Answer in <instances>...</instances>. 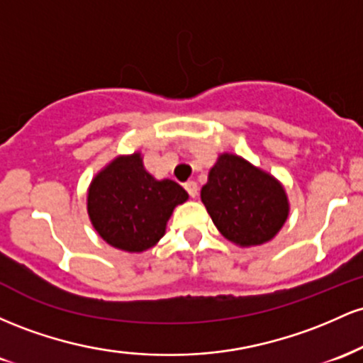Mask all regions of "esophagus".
<instances>
[{
    "label": "esophagus",
    "mask_w": 363,
    "mask_h": 363,
    "mask_svg": "<svg viewBox=\"0 0 363 363\" xmlns=\"http://www.w3.org/2000/svg\"><path fill=\"white\" fill-rule=\"evenodd\" d=\"M185 190H186V192H189V195H190V197H192V199L197 197L199 186H197V183H195L194 180H190V182L185 183Z\"/></svg>",
    "instance_id": "34e87169"
}]
</instances>
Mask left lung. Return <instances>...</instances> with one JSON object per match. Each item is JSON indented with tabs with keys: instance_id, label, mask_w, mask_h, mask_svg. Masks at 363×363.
I'll return each mask as SVG.
<instances>
[{
	"instance_id": "1",
	"label": "left lung",
	"mask_w": 363,
	"mask_h": 363,
	"mask_svg": "<svg viewBox=\"0 0 363 363\" xmlns=\"http://www.w3.org/2000/svg\"><path fill=\"white\" fill-rule=\"evenodd\" d=\"M201 199L219 233L240 247L269 242L290 213L283 185L235 154L218 157Z\"/></svg>"
}]
</instances>
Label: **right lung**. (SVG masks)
<instances>
[{
    "mask_svg": "<svg viewBox=\"0 0 363 363\" xmlns=\"http://www.w3.org/2000/svg\"><path fill=\"white\" fill-rule=\"evenodd\" d=\"M189 199L177 182L156 180L140 152L113 160L94 177L87 213L101 238L125 252L154 247L166 231L173 209Z\"/></svg>",
    "mask_w": 363,
    "mask_h": 363,
    "instance_id": "obj_1",
    "label": "right lung"
}]
</instances>
